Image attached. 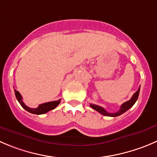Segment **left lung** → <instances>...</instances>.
<instances>
[{
  "label": "left lung",
  "mask_w": 157,
  "mask_h": 157,
  "mask_svg": "<svg viewBox=\"0 0 157 157\" xmlns=\"http://www.w3.org/2000/svg\"><path fill=\"white\" fill-rule=\"evenodd\" d=\"M140 89V86L139 87L138 90L136 91L134 94H133V97H131V99H130V100H128V101H127V102H125V103H123L121 106V109H120L116 113H108L107 111L104 109V108L101 107V106H98V105H95V104H92V103H90V106L93 109H95V110H97V112H99L100 113H101L102 115H103V116H107V117H118V116L121 115V114H123L124 113H125L126 111L128 110L129 109H130V108H131L132 106L134 105V103H136V101L137 100L138 97H139Z\"/></svg>",
  "instance_id": "8db88e82"
}]
</instances>
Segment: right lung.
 <instances>
[{
    "label": "right lung",
    "instance_id": "right-lung-1",
    "mask_svg": "<svg viewBox=\"0 0 157 157\" xmlns=\"http://www.w3.org/2000/svg\"><path fill=\"white\" fill-rule=\"evenodd\" d=\"M15 96H16L17 100H18V102L20 103V104L21 105L24 109H25L26 110L28 111V112L31 113L33 114H44L48 113V111L51 110V109H54V108L57 107L58 106L59 103H60V99L58 100H56V101H51V102H48V103H42V104H40L38 106L37 108H30L29 106H27V105H25V103L23 102V98L21 97V94L18 92L17 90H14Z\"/></svg>",
    "mask_w": 157,
    "mask_h": 157
}]
</instances>
